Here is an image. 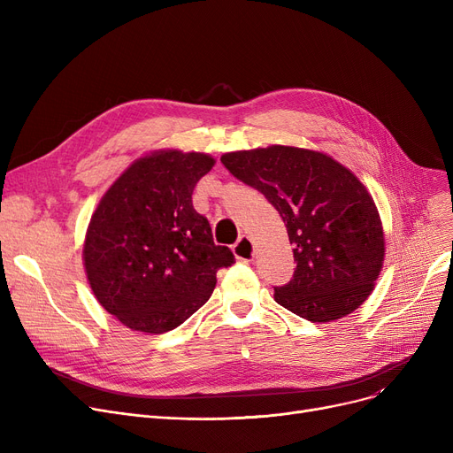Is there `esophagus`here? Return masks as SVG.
Wrapping results in <instances>:
<instances>
[{
  "instance_id": "obj_1",
  "label": "esophagus",
  "mask_w": 453,
  "mask_h": 453,
  "mask_svg": "<svg viewBox=\"0 0 453 453\" xmlns=\"http://www.w3.org/2000/svg\"><path fill=\"white\" fill-rule=\"evenodd\" d=\"M233 251H234L236 258L246 260V263H248V260H251L253 255H255V248H253V242H251L250 236L241 234L239 241H236L234 246H233Z\"/></svg>"
}]
</instances>
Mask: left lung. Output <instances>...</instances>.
Wrapping results in <instances>:
<instances>
[{
    "mask_svg": "<svg viewBox=\"0 0 453 453\" xmlns=\"http://www.w3.org/2000/svg\"><path fill=\"white\" fill-rule=\"evenodd\" d=\"M279 211L294 244L290 282L273 299L312 323L340 319L372 292L382 270L384 231L367 188L332 157L294 147L241 150L220 157Z\"/></svg>",
    "mask_w": 453,
    "mask_h": 453,
    "instance_id": "8db88e82",
    "label": "left lung"
}]
</instances>
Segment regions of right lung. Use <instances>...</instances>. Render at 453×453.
I'll list each match as a JSON object with an SVG mask.
<instances>
[{"mask_svg":"<svg viewBox=\"0 0 453 453\" xmlns=\"http://www.w3.org/2000/svg\"><path fill=\"white\" fill-rule=\"evenodd\" d=\"M214 165L207 154L165 150L137 159L93 212L84 266L97 301L132 330L161 334L211 297L217 272L234 263L193 207Z\"/></svg>","mask_w":453,"mask_h":453,"instance_id":"add662e5","label":"right lung"}]
</instances>
